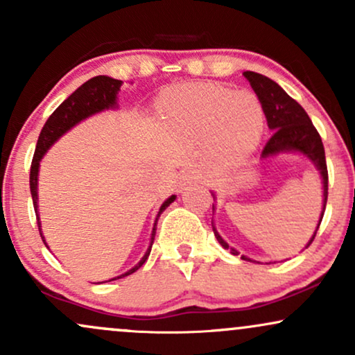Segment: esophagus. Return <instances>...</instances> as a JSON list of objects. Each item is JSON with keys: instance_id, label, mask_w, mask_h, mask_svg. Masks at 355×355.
Segmentation results:
<instances>
[{"instance_id": "34e87169", "label": "esophagus", "mask_w": 355, "mask_h": 355, "mask_svg": "<svg viewBox=\"0 0 355 355\" xmlns=\"http://www.w3.org/2000/svg\"><path fill=\"white\" fill-rule=\"evenodd\" d=\"M203 177V173L200 170L197 168H189L185 170V172L182 173V183L185 185V183H195V182H200Z\"/></svg>"}]
</instances>
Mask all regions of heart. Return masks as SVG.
<instances>
[{"instance_id":"1","label":"heart","mask_w":355,"mask_h":355,"mask_svg":"<svg viewBox=\"0 0 355 355\" xmlns=\"http://www.w3.org/2000/svg\"><path fill=\"white\" fill-rule=\"evenodd\" d=\"M164 113L178 130L211 138L218 164H235L259 144L263 132L262 105L254 93L215 85H189L165 96Z\"/></svg>"}]
</instances>
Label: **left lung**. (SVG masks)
Returning <instances> with one entry per match:
<instances>
[{
	"label": "left lung",
	"instance_id": "1",
	"mask_svg": "<svg viewBox=\"0 0 355 355\" xmlns=\"http://www.w3.org/2000/svg\"><path fill=\"white\" fill-rule=\"evenodd\" d=\"M243 76L250 81V87L254 88L255 95L259 96L260 105H262L263 113H266L268 128L274 130V135L270 137V140H268L266 146H263L260 158L274 157V155L284 152H299L305 155L320 172L322 183H324V205H322V214L319 220L320 225L322 217H324L325 211V205H327L329 173L327 164H325L324 145H322V138L319 135V132H317L315 126L312 125L311 118L305 113V110L300 107L294 98H291L274 80L267 78V76L255 71H243ZM319 225H317V229H319ZM211 227H214V223H211ZM317 229L313 232L312 239L309 240L307 247L311 245L312 240L315 239ZM214 234L215 237H217L220 245L227 248V250H230V254L239 255V252L235 250V248L229 247V243L220 237L218 232L215 230V227ZM240 259L250 260L245 255H242Z\"/></svg>",
	"mask_w": 355,
	"mask_h": 355
}]
</instances>
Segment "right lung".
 I'll return each instance as SVG.
<instances>
[{
  "mask_svg": "<svg viewBox=\"0 0 355 355\" xmlns=\"http://www.w3.org/2000/svg\"><path fill=\"white\" fill-rule=\"evenodd\" d=\"M120 87H121L120 80L110 78V76H105V75L95 76V78L88 80L87 83H83L80 88H76L75 92H73L71 95L68 96V98L64 100L63 103H61L60 107L51 113L50 118L46 120V123H44V126H43L42 133H40L38 144H36V150H35V155H33V162H31L30 190H31V197H33L36 220H38V230H40V235H42L43 242H44V237L42 234V222H40V217H38V170H40V162H42L43 155L46 153V150L50 148V146L55 144V141L58 140L61 135H64L68 130L73 128V126H75L76 123H80V121L85 120V118L95 115V113L103 112V110L115 107V105H116V95H118V92H120ZM175 198H177V197L172 195V197L166 198V200L162 203L160 210H158V214H157V218H155L153 230H152V239H150V245H148V248H146L144 259H141L135 267L130 268L128 272H125V274L116 277V279H121V277L133 274V272H137L138 268H140L146 262V259H148L150 250H152V245H153L158 218H160L162 211H164L166 207H168L170 203L175 200ZM44 245H46V242H44ZM112 280H115V279H112Z\"/></svg>",
  "mask_w": 355,
  "mask_h": 355,
  "instance_id": "obj_1",
  "label": "right lung"
}]
</instances>
